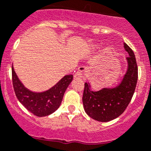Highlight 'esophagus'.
Returning <instances> with one entry per match:
<instances>
[{
  "label": "esophagus",
  "mask_w": 151,
  "mask_h": 151,
  "mask_svg": "<svg viewBox=\"0 0 151 151\" xmlns=\"http://www.w3.org/2000/svg\"><path fill=\"white\" fill-rule=\"evenodd\" d=\"M87 72V68L85 66H80L78 68V71L75 73V78H83L86 76V73Z\"/></svg>",
  "instance_id": "1"
}]
</instances>
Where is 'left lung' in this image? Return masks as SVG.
<instances>
[{
	"label": "left lung",
	"instance_id": "left-lung-1",
	"mask_svg": "<svg viewBox=\"0 0 151 151\" xmlns=\"http://www.w3.org/2000/svg\"><path fill=\"white\" fill-rule=\"evenodd\" d=\"M128 52V69L123 81L113 89L93 92L89 83H85L83 96V106L87 115L100 122H108L117 118L128 106L134 96L138 78V68L135 55L131 48L124 43Z\"/></svg>",
	"mask_w": 151,
	"mask_h": 151
}]
</instances>
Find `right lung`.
Masks as SVG:
<instances>
[{
    "instance_id": "obj_1",
    "label": "right lung",
    "mask_w": 151,
    "mask_h": 151,
    "mask_svg": "<svg viewBox=\"0 0 151 151\" xmlns=\"http://www.w3.org/2000/svg\"><path fill=\"white\" fill-rule=\"evenodd\" d=\"M73 78V75H67L50 89L43 93H33L24 86L12 65V83L17 99L28 111L40 117L50 115L58 109Z\"/></svg>"
}]
</instances>
